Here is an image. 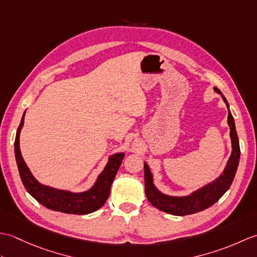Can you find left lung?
<instances>
[{
  "label": "left lung",
  "instance_id": "8db88e82",
  "mask_svg": "<svg viewBox=\"0 0 257 257\" xmlns=\"http://www.w3.org/2000/svg\"><path fill=\"white\" fill-rule=\"evenodd\" d=\"M214 90L222 96L223 100H224L228 109V102L226 98L222 95V92L216 87H214ZM227 123L230 125L232 154L226 163L224 171L214 181L194 191L190 195L171 196L160 192L155 187L154 177H152V173L148 165L145 162V191L147 199L149 200L152 205L163 212L169 213V214L183 216L203 211L214 204L216 201H219L221 196L231 187L238 167L239 155H241L238 137L235 129V122H234V118L230 109H228L227 114Z\"/></svg>",
  "mask_w": 257,
  "mask_h": 257
}]
</instances>
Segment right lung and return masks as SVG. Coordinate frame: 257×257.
<instances>
[{
  "mask_svg": "<svg viewBox=\"0 0 257 257\" xmlns=\"http://www.w3.org/2000/svg\"><path fill=\"white\" fill-rule=\"evenodd\" d=\"M24 116L22 117L21 123L16 132L15 143H14V152L15 159L18 163L19 172L22 182L27 192L33 198L40 202L41 204L46 206L47 209L53 211H58L68 214H88V213L95 212L105 204L114 177H116L118 169L121 165L122 159L124 157L123 152L114 154L109 157L107 165L103 169V171L98 176L97 181L92 187L85 191V192L74 193L66 190H58L55 188L47 187L42 184L33 177L29 167L21 155L20 150V134L22 127L24 124Z\"/></svg>",
  "mask_w": 257,
  "mask_h": 257,
  "instance_id": "obj_1",
  "label": "right lung"
}]
</instances>
